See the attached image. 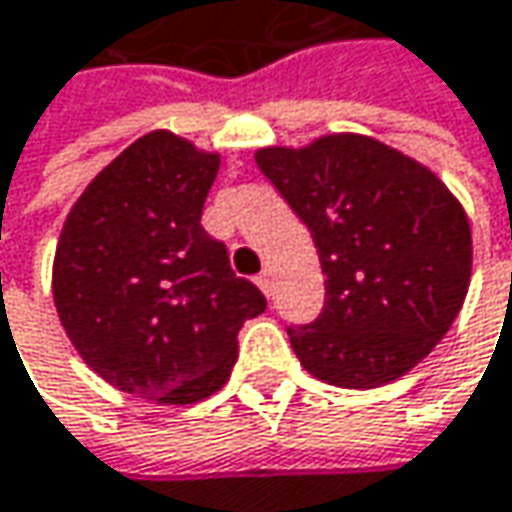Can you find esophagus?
<instances>
[{"instance_id": "esophagus-1", "label": "esophagus", "mask_w": 512, "mask_h": 512, "mask_svg": "<svg viewBox=\"0 0 512 512\" xmlns=\"http://www.w3.org/2000/svg\"><path fill=\"white\" fill-rule=\"evenodd\" d=\"M255 281H257V287H260V293H263V296H272V290H275V281H272V275H269L266 269L257 275Z\"/></svg>"}]
</instances>
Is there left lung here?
<instances>
[{
  "label": "left lung",
  "instance_id": "1",
  "mask_svg": "<svg viewBox=\"0 0 512 512\" xmlns=\"http://www.w3.org/2000/svg\"><path fill=\"white\" fill-rule=\"evenodd\" d=\"M260 172L296 210L325 272L316 322L290 346L319 381L372 390L419 366L469 293L472 228L425 163L366 134L263 146Z\"/></svg>",
  "mask_w": 512,
  "mask_h": 512
}]
</instances>
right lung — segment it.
<instances>
[{"mask_svg":"<svg viewBox=\"0 0 512 512\" xmlns=\"http://www.w3.org/2000/svg\"><path fill=\"white\" fill-rule=\"evenodd\" d=\"M219 155L149 131L67 213L52 299L81 360L111 387L158 404L202 401L231 375L237 334L266 310L202 228Z\"/></svg>","mask_w":512,"mask_h":512,"instance_id":"1","label":"right lung"}]
</instances>
